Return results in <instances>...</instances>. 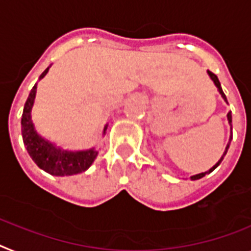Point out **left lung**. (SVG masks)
I'll return each instance as SVG.
<instances>
[{
  "instance_id": "1",
  "label": "left lung",
  "mask_w": 251,
  "mask_h": 251,
  "mask_svg": "<svg viewBox=\"0 0 251 251\" xmlns=\"http://www.w3.org/2000/svg\"><path fill=\"white\" fill-rule=\"evenodd\" d=\"M208 75H209L210 80H212V81H213V83H214V85L217 86V89H218V92H220V94H221V97H222V98H223V100H225V102L227 103V98H226V96H225V93H223L222 86H221V83H220V80H218V77H217L213 73H210V71H208ZM227 120H228V124H229V126H231V127H229V129H231V134H229V140H228V143H227V145H226V149H225V151H223L222 157H221L220 161L217 162V163L213 166V167L209 168L208 171L201 172V174H198V175H193V176H191V177H190L191 180H199V178L204 177V176H205V175H207V174H210V172H212V171H214V170H216V168L218 167V166H220L221 162H222L223 157L226 155L227 151H228V148H229V143H231V140H232V116H231V112L227 113Z\"/></svg>"
}]
</instances>
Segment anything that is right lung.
I'll return each mask as SVG.
<instances>
[{
	"label": "right lung",
	"mask_w": 251,
	"mask_h": 251,
	"mask_svg": "<svg viewBox=\"0 0 251 251\" xmlns=\"http://www.w3.org/2000/svg\"><path fill=\"white\" fill-rule=\"evenodd\" d=\"M50 66L52 65H50L42 73L39 80L47 75ZM35 94H37V83L29 93L22 116L23 142L31 159L35 162L38 167L53 176H71L86 171L98 155V151L94 147L84 151L64 149L48 139L43 138L41 134H38L31 120V108L34 106ZM107 127L108 125L106 124L103 129V135H106Z\"/></svg>",
	"instance_id": "obj_1"
}]
</instances>
